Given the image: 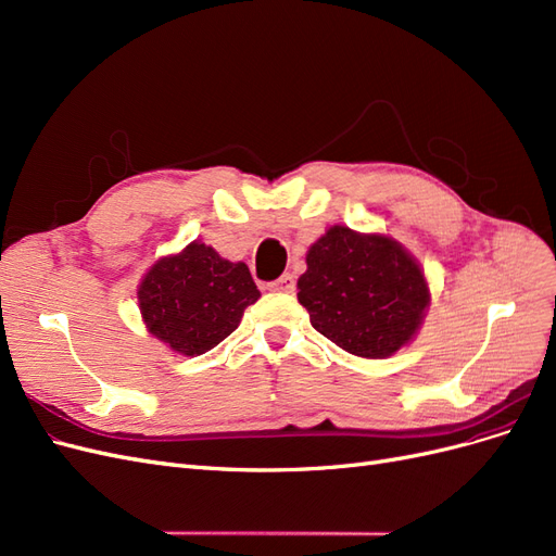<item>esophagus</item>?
<instances>
[{
	"instance_id": "34e87169",
	"label": "esophagus",
	"mask_w": 556,
	"mask_h": 556,
	"mask_svg": "<svg viewBox=\"0 0 556 556\" xmlns=\"http://www.w3.org/2000/svg\"><path fill=\"white\" fill-rule=\"evenodd\" d=\"M268 290H274V292H294V276L282 274L280 278L268 282Z\"/></svg>"
}]
</instances>
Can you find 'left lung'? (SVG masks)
Returning <instances> with one entry per match:
<instances>
[{
  "instance_id": "left-lung-1",
  "label": "left lung",
  "mask_w": 556,
  "mask_h": 556,
  "mask_svg": "<svg viewBox=\"0 0 556 556\" xmlns=\"http://www.w3.org/2000/svg\"><path fill=\"white\" fill-rule=\"evenodd\" d=\"M296 282L311 325L357 357H390L422 323L429 288L417 262L378 233L331 227Z\"/></svg>"
}]
</instances>
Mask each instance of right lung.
<instances>
[{"instance_id":"right-lung-1","label":"right lung","mask_w":556,"mask_h":556,"mask_svg":"<svg viewBox=\"0 0 556 556\" xmlns=\"http://www.w3.org/2000/svg\"><path fill=\"white\" fill-rule=\"evenodd\" d=\"M257 299L260 290L243 262L223 260L211 245L197 241L160 260L139 288L150 333L188 357L225 341Z\"/></svg>"}]
</instances>
